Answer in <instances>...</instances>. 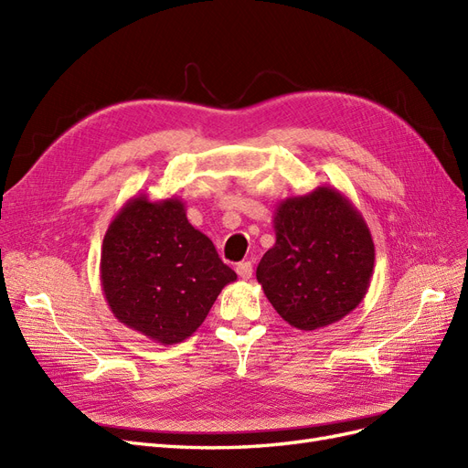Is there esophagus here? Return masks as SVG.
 Wrapping results in <instances>:
<instances>
[{
    "label": "esophagus",
    "mask_w": 468,
    "mask_h": 468,
    "mask_svg": "<svg viewBox=\"0 0 468 468\" xmlns=\"http://www.w3.org/2000/svg\"><path fill=\"white\" fill-rule=\"evenodd\" d=\"M251 271H253V267H251L250 261H242V263L236 265V273H238L239 279H250Z\"/></svg>",
    "instance_id": "1"
}]
</instances>
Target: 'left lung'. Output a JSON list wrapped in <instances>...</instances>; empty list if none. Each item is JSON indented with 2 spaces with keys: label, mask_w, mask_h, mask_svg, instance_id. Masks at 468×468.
Here are the masks:
<instances>
[{
  "label": "left lung",
  "mask_w": 468,
  "mask_h": 468,
  "mask_svg": "<svg viewBox=\"0 0 468 468\" xmlns=\"http://www.w3.org/2000/svg\"><path fill=\"white\" fill-rule=\"evenodd\" d=\"M275 246L258 282L277 314L318 330L356 310L371 285L375 244L361 212L335 187L282 199L273 215Z\"/></svg>",
  "instance_id": "left-lung-1"
}]
</instances>
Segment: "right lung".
Segmentation results:
<instances>
[{
    "mask_svg": "<svg viewBox=\"0 0 468 468\" xmlns=\"http://www.w3.org/2000/svg\"><path fill=\"white\" fill-rule=\"evenodd\" d=\"M101 289L126 328L162 346L187 339L220 291L238 277L191 226L177 197L134 195L111 220L101 246Z\"/></svg>",
    "mask_w": 468,
    "mask_h": 468,
    "instance_id": "1",
    "label": "right lung"
}]
</instances>
